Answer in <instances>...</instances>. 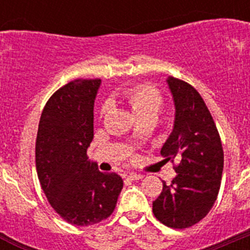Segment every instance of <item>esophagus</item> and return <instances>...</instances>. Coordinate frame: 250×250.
<instances>
[{
    "label": "esophagus",
    "mask_w": 250,
    "mask_h": 250,
    "mask_svg": "<svg viewBox=\"0 0 250 250\" xmlns=\"http://www.w3.org/2000/svg\"><path fill=\"white\" fill-rule=\"evenodd\" d=\"M143 178H144V175H143V174L129 173V175H127V179H130V180H139V179H143Z\"/></svg>",
    "instance_id": "34e87169"
}]
</instances>
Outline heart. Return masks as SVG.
Listing matches in <instances>:
<instances>
[{
    "label": "heart",
    "mask_w": 250,
    "mask_h": 250,
    "mask_svg": "<svg viewBox=\"0 0 250 250\" xmlns=\"http://www.w3.org/2000/svg\"><path fill=\"white\" fill-rule=\"evenodd\" d=\"M123 99L129 104L134 114L139 119L146 116L156 118L163 106L161 95L151 86H135L124 92ZM107 111H109V104H105L101 109V115H106Z\"/></svg>",
    "instance_id": "b5f03b06"
}]
</instances>
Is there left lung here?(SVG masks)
<instances>
[{
    "instance_id": "1",
    "label": "left lung",
    "mask_w": 250,
    "mask_h": 250,
    "mask_svg": "<svg viewBox=\"0 0 250 250\" xmlns=\"http://www.w3.org/2000/svg\"><path fill=\"white\" fill-rule=\"evenodd\" d=\"M175 106L173 131L161 147L167 160H179L173 182L152 202V213L167 227L189 228L204 218L216 200L224 154L215 124L200 94L185 81L169 76Z\"/></svg>"
}]
</instances>
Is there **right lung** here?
I'll use <instances>...</instances> for the list:
<instances>
[{
  "mask_svg": "<svg viewBox=\"0 0 250 250\" xmlns=\"http://www.w3.org/2000/svg\"><path fill=\"white\" fill-rule=\"evenodd\" d=\"M101 80H74L57 90L41 114L36 169L51 207L70 224L92 225L111 215L123 189L116 173L87 160L94 139V104Z\"/></svg>",
  "mask_w": 250,
  "mask_h": 250,
  "instance_id": "add662e5",
  "label": "right lung"
}]
</instances>
